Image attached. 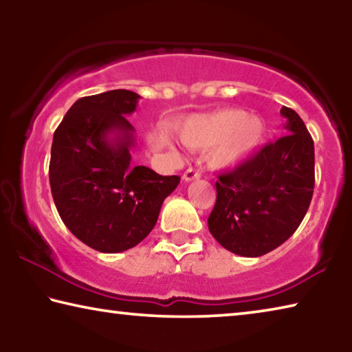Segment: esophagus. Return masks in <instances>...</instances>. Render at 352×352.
<instances>
[{
	"label": "esophagus",
	"instance_id": "34e87169",
	"mask_svg": "<svg viewBox=\"0 0 352 352\" xmlns=\"http://www.w3.org/2000/svg\"><path fill=\"white\" fill-rule=\"evenodd\" d=\"M200 177H201L200 170L194 169V168H188L186 170H184V174H183V180L184 182H192V180H199Z\"/></svg>",
	"mask_w": 352,
	"mask_h": 352
}]
</instances>
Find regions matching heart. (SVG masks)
Listing matches in <instances>:
<instances>
[{
    "label": "heart",
    "instance_id": "b5f03b06",
    "mask_svg": "<svg viewBox=\"0 0 352 352\" xmlns=\"http://www.w3.org/2000/svg\"><path fill=\"white\" fill-rule=\"evenodd\" d=\"M180 140L190 148H212L216 168H234L259 151L267 138V126L259 116L241 109H222L190 116L178 129Z\"/></svg>",
    "mask_w": 352,
    "mask_h": 352
}]
</instances>
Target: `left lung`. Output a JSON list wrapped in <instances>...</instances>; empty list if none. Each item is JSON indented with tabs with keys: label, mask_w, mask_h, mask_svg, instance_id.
<instances>
[{
	"label": "left lung",
	"mask_w": 352,
	"mask_h": 352,
	"mask_svg": "<svg viewBox=\"0 0 352 352\" xmlns=\"http://www.w3.org/2000/svg\"><path fill=\"white\" fill-rule=\"evenodd\" d=\"M281 115L289 135L217 175L208 228L223 248L245 258H258L287 241L312 200L314 140L295 110L283 107Z\"/></svg>",
	"instance_id": "obj_1"
}]
</instances>
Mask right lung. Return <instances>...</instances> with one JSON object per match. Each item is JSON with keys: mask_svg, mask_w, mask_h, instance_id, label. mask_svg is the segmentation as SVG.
Segmentation results:
<instances>
[{"mask_svg": "<svg viewBox=\"0 0 352 352\" xmlns=\"http://www.w3.org/2000/svg\"><path fill=\"white\" fill-rule=\"evenodd\" d=\"M140 94L111 90L76 100L54 132L50 183L58 216L85 245L126 252L157 223L180 177L133 166V127L127 115Z\"/></svg>", "mask_w": 352, "mask_h": 352, "instance_id": "1", "label": "right lung"}]
</instances>
